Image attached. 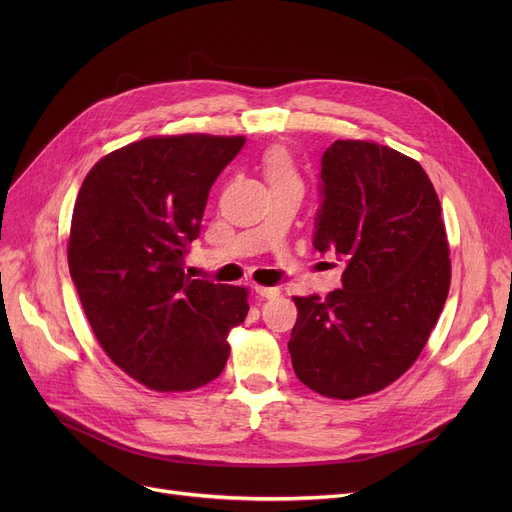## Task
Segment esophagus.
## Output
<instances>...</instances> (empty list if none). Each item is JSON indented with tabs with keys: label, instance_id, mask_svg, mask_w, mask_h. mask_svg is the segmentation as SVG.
Masks as SVG:
<instances>
[{
	"label": "esophagus",
	"instance_id": "34e87169",
	"mask_svg": "<svg viewBox=\"0 0 512 512\" xmlns=\"http://www.w3.org/2000/svg\"><path fill=\"white\" fill-rule=\"evenodd\" d=\"M255 292L259 294L261 299H276V297H280V288H272V286H255Z\"/></svg>",
	"mask_w": 512,
	"mask_h": 512
}]
</instances>
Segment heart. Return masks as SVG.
<instances>
[{"label":"heart","instance_id":"heart-1","mask_svg":"<svg viewBox=\"0 0 512 512\" xmlns=\"http://www.w3.org/2000/svg\"><path fill=\"white\" fill-rule=\"evenodd\" d=\"M263 174L270 186L284 182H301L297 168H294L290 155L282 147H274L263 155Z\"/></svg>","mask_w":512,"mask_h":512}]
</instances>
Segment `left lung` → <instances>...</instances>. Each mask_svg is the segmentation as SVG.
I'll use <instances>...</instances> for the list:
<instances>
[{
  "mask_svg": "<svg viewBox=\"0 0 512 512\" xmlns=\"http://www.w3.org/2000/svg\"><path fill=\"white\" fill-rule=\"evenodd\" d=\"M313 247L344 261L342 288L297 297L288 351L297 378L330 398L378 392L432 334L450 286L440 199L415 159L367 141L321 155Z\"/></svg>",
  "mask_w": 512,
  "mask_h": 512,
  "instance_id": "obj_1",
  "label": "left lung"
}]
</instances>
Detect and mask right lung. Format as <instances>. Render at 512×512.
<instances>
[{
  "mask_svg": "<svg viewBox=\"0 0 512 512\" xmlns=\"http://www.w3.org/2000/svg\"><path fill=\"white\" fill-rule=\"evenodd\" d=\"M245 137H151L99 159L80 186L68 267L89 324L130 378L184 392L222 373L228 330L249 313L240 286L191 280L209 188Z\"/></svg>",
  "mask_w": 512,
  "mask_h": 512,
  "instance_id": "1",
  "label": "right lung"
}]
</instances>
